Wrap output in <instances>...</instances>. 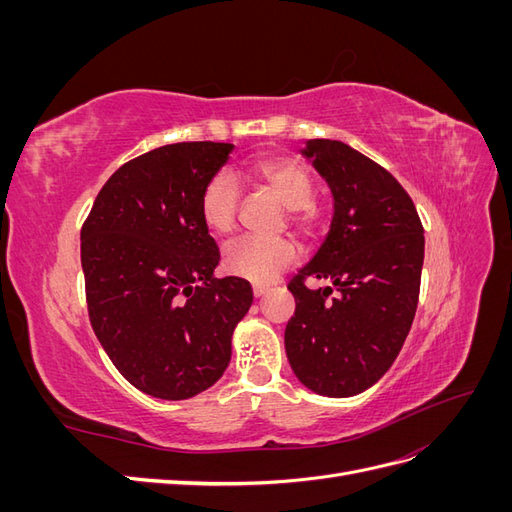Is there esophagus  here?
<instances>
[{
	"label": "esophagus",
	"instance_id": "34e87169",
	"mask_svg": "<svg viewBox=\"0 0 512 512\" xmlns=\"http://www.w3.org/2000/svg\"><path fill=\"white\" fill-rule=\"evenodd\" d=\"M252 292H254V297H256V299H260L262 294L267 292V286H252Z\"/></svg>",
	"mask_w": 512,
	"mask_h": 512
}]
</instances>
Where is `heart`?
Masks as SVG:
<instances>
[{"mask_svg": "<svg viewBox=\"0 0 512 512\" xmlns=\"http://www.w3.org/2000/svg\"><path fill=\"white\" fill-rule=\"evenodd\" d=\"M245 179L254 188L273 194L288 209L290 228L303 239H314L324 224V209L314 198V177L303 162L288 156H262L245 164ZM241 190L230 175L215 173L203 185L198 198V215L211 235L228 237L237 226ZM299 258V247L292 239H254L232 243L224 252V269L252 282L267 286L275 282Z\"/></svg>", "mask_w": 512, "mask_h": 512, "instance_id": "1", "label": "heart"}]
</instances>
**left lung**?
I'll return each mask as SVG.
<instances>
[{"instance_id": "1", "label": "left lung", "mask_w": 512, "mask_h": 512, "mask_svg": "<svg viewBox=\"0 0 512 512\" xmlns=\"http://www.w3.org/2000/svg\"><path fill=\"white\" fill-rule=\"evenodd\" d=\"M303 153L331 185L335 213L327 241L288 282L297 307L286 324V354L307 389L352 397L389 371L410 333L423 224L401 183L361 151L314 138ZM309 276L332 286L307 289Z\"/></svg>"}]
</instances>
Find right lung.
<instances>
[{"mask_svg": "<svg viewBox=\"0 0 512 512\" xmlns=\"http://www.w3.org/2000/svg\"><path fill=\"white\" fill-rule=\"evenodd\" d=\"M230 143H175L119 166L81 228L91 329L119 374L160 399H190L218 382L254 294L215 280L220 250L198 198Z\"/></svg>", "mask_w": 512, "mask_h": 512, "instance_id": "1", "label": "right lung"}]
</instances>
